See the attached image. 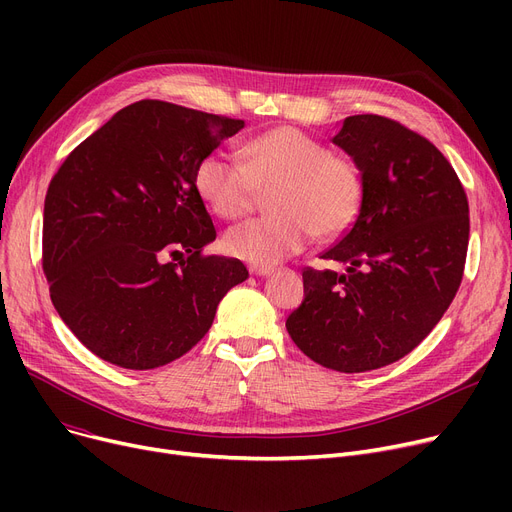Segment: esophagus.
<instances>
[{"label":"esophagus","mask_w":512,"mask_h":512,"mask_svg":"<svg viewBox=\"0 0 512 512\" xmlns=\"http://www.w3.org/2000/svg\"><path fill=\"white\" fill-rule=\"evenodd\" d=\"M249 272L253 276H270L272 274V267H263V265H251Z\"/></svg>","instance_id":"1"}]
</instances>
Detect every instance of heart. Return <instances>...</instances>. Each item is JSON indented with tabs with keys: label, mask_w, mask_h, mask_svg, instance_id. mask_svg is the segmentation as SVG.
I'll return each instance as SVG.
<instances>
[{
	"label": "heart",
	"mask_w": 512,
	"mask_h": 512,
	"mask_svg": "<svg viewBox=\"0 0 512 512\" xmlns=\"http://www.w3.org/2000/svg\"><path fill=\"white\" fill-rule=\"evenodd\" d=\"M197 193L224 220H238L270 191L274 215L249 220L224 236L226 251L270 267L301 253L315 236L336 238L357 222L365 180L357 161L294 126L267 130L242 147V159L213 151L195 174Z\"/></svg>",
	"instance_id": "b5f03b06"
}]
</instances>
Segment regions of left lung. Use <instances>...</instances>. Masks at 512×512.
I'll return each instance as SVG.
<instances>
[{
  "mask_svg": "<svg viewBox=\"0 0 512 512\" xmlns=\"http://www.w3.org/2000/svg\"><path fill=\"white\" fill-rule=\"evenodd\" d=\"M365 180L357 222L303 270L305 299L286 330L315 363L342 373L390 365L429 334L461 286L469 201L450 161L392 118L348 116L332 139Z\"/></svg>",
  "mask_w": 512,
  "mask_h": 512,
  "instance_id": "obj_1",
  "label": "left lung"
}]
</instances>
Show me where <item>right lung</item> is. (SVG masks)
Here are the masks:
<instances>
[{"mask_svg":"<svg viewBox=\"0 0 512 512\" xmlns=\"http://www.w3.org/2000/svg\"><path fill=\"white\" fill-rule=\"evenodd\" d=\"M240 128L245 120L143 99L51 178L43 274L64 324L99 359L155 369L182 357L249 278L242 261L203 253L215 228L195 184L201 159Z\"/></svg>","mask_w":512,"mask_h":512,"instance_id":"add662e5","label":"right lung"}]
</instances>
